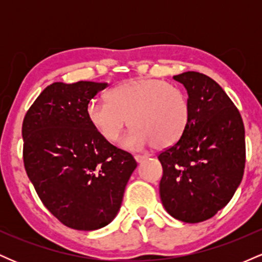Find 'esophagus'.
<instances>
[{"label": "esophagus", "instance_id": "esophagus-1", "mask_svg": "<svg viewBox=\"0 0 262 262\" xmlns=\"http://www.w3.org/2000/svg\"><path fill=\"white\" fill-rule=\"evenodd\" d=\"M134 159H135V161L138 162V164H140V162L146 160V159H148V156H146V155H135Z\"/></svg>", "mask_w": 262, "mask_h": 262}]
</instances>
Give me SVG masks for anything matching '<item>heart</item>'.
<instances>
[{"instance_id": "obj_1", "label": "heart", "mask_w": 262, "mask_h": 262, "mask_svg": "<svg viewBox=\"0 0 262 262\" xmlns=\"http://www.w3.org/2000/svg\"><path fill=\"white\" fill-rule=\"evenodd\" d=\"M87 118L108 143H116L128 124L123 148L164 149L185 133L189 118L187 96L180 87L158 79H132L107 93V102L91 101Z\"/></svg>"}]
</instances>
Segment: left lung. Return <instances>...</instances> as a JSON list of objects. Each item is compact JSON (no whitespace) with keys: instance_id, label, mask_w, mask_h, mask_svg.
Here are the masks:
<instances>
[{"instance_id":"8db88e82","label":"left lung","mask_w":262,"mask_h":262,"mask_svg":"<svg viewBox=\"0 0 262 262\" xmlns=\"http://www.w3.org/2000/svg\"><path fill=\"white\" fill-rule=\"evenodd\" d=\"M188 95L185 133L158 156L162 165L160 198L171 217L200 223L224 208L242 182L245 129L237 108L207 75L173 76Z\"/></svg>"}]
</instances>
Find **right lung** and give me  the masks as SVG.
I'll list each match as a JSON object with an SVG mask.
<instances>
[{
    "instance_id": "1",
    "label": "right lung",
    "mask_w": 262,
    "mask_h": 262,
    "mask_svg": "<svg viewBox=\"0 0 262 262\" xmlns=\"http://www.w3.org/2000/svg\"><path fill=\"white\" fill-rule=\"evenodd\" d=\"M107 86L54 82L23 121L27 175L48 210L73 229L110 224L137 167L133 156L104 140L87 118L90 101Z\"/></svg>"
}]
</instances>
